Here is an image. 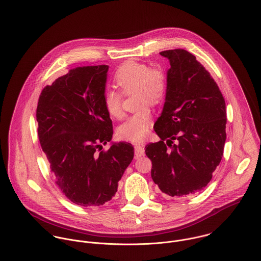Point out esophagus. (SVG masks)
<instances>
[{"label": "esophagus", "mask_w": 261, "mask_h": 261, "mask_svg": "<svg viewBox=\"0 0 261 261\" xmlns=\"http://www.w3.org/2000/svg\"><path fill=\"white\" fill-rule=\"evenodd\" d=\"M145 153V148L143 145H136L135 146V154L137 158H140L142 155H144Z\"/></svg>", "instance_id": "obj_1"}]
</instances>
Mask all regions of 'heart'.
Returning a JSON list of instances; mask_svg holds the SVG:
<instances>
[{"label":"heart","instance_id":"b5f03b06","mask_svg":"<svg viewBox=\"0 0 261 261\" xmlns=\"http://www.w3.org/2000/svg\"><path fill=\"white\" fill-rule=\"evenodd\" d=\"M113 82L122 95L136 94L135 109H138L118 126L117 135L124 141L142 142L148 137L152 121L147 106L154 107L163 100L167 87L166 76L160 69H150L145 63L130 60L116 70ZM121 99V95L112 89L103 94V107L112 117L122 116Z\"/></svg>","mask_w":261,"mask_h":261}]
</instances>
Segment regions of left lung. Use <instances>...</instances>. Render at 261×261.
Instances as JSON below:
<instances>
[{"label": "left lung", "mask_w": 261, "mask_h": 261, "mask_svg": "<svg viewBox=\"0 0 261 261\" xmlns=\"http://www.w3.org/2000/svg\"><path fill=\"white\" fill-rule=\"evenodd\" d=\"M170 61L163 112L153 128L161 141L146 146L151 179L171 197L204 189L223 156L226 107L212 76L184 49L160 53Z\"/></svg>", "instance_id": "8db88e82"}]
</instances>
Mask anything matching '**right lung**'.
<instances>
[{
  "label": "right lung",
  "mask_w": 261,
  "mask_h": 261,
  "mask_svg": "<svg viewBox=\"0 0 261 261\" xmlns=\"http://www.w3.org/2000/svg\"><path fill=\"white\" fill-rule=\"evenodd\" d=\"M108 65L83 66L47 85L38 101L40 145L55 183L76 205L97 207L112 200L134 159L125 142L112 139V121L102 98Z\"/></svg>",
  "instance_id": "1"
}]
</instances>
